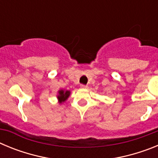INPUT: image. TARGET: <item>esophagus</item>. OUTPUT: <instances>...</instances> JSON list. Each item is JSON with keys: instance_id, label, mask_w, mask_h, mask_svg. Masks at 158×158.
Here are the masks:
<instances>
[{"instance_id": "esophagus-1", "label": "esophagus", "mask_w": 158, "mask_h": 158, "mask_svg": "<svg viewBox=\"0 0 158 158\" xmlns=\"http://www.w3.org/2000/svg\"><path fill=\"white\" fill-rule=\"evenodd\" d=\"M81 89H88V85H81Z\"/></svg>"}]
</instances>
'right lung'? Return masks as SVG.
Returning a JSON list of instances; mask_svg holds the SVG:
<instances>
[{"label":"right lung","instance_id":"obj_1","mask_svg":"<svg viewBox=\"0 0 158 158\" xmlns=\"http://www.w3.org/2000/svg\"><path fill=\"white\" fill-rule=\"evenodd\" d=\"M70 96V91L69 90H65V89H60L58 91L57 99H58V104H61L65 101Z\"/></svg>","mask_w":158,"mask_h":158}]
</instances>
